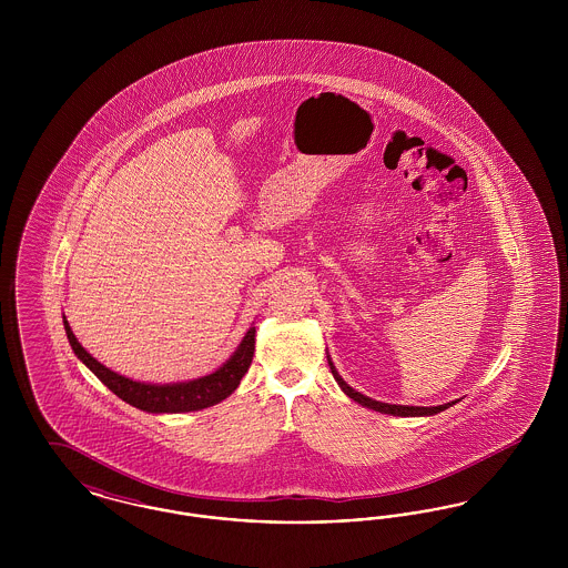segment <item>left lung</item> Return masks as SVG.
Wrapping results in <instances>:
<instances>
[{"label":"left lung","mask_w":568,"mask_h":568,"mask_svg":"<svg viewBox=\"0 0 568 568\" xmlns=\"http://www.w3.org/2000/svg\"><path fill=\"white\" fill-rule=\"evenodd\" d=\"M327 364H329V371H332V375L336 378V383L341 385V389H343L352 400H355L357 405L366 406V408H373V410H378V413H385V415H396V417H430V415H436V413H440V410H445V408L456 405V400H454V403H447V405L438 406H408L378 403V400H373V398H368V396L359 394L357 389H353L352 385L338 375V371H336V366L332 364L329 355H327Z\"/></svg>","instance_id":"left-lung-1"}]
</instances>
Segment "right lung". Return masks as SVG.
Returning <instances> with one entry per match:
<instances>
[{"mask_svg": "<svg viewBox=\"0 0 568 568\" xmlns=\"http://www.w3.org/2000/svg\"><path fill=\"white\" fill-rule=\"evenodd\" d=\"M63 327H65L72 352L82 364L100 378L112 394H116L128 405L146 413H190V410H202L225 400L241 385L255 352V327L251 325L241 345L236 347V352L232 353L211 375L190 378V381H176V383H144V381L123 377L106 368L102 362H98L79 343L65 315H63Z\"/></svg>", "mask_w": 568, "mask_h": 568, "instance_id": "1", "label": "right lung"}]
</instances>
